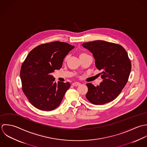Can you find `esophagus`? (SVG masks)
<instances>
[{
  "instance_id": "34e87169",
  "label": "esophagus",
  "mask_w": 147,
  "mask_h": 147,
  "mask_svg": "<svg viewBox=\"0 0 147 147\" xmlns=\"http://www.w3.org/2000/svg\"><path fill=\"white\" fill-rule=\"evenodd\" d=\"M80 84H80V82H73V83L72 84L73 86H79Z\"/></svg>"
}]
</instances>
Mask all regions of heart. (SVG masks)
<instances>
[{
    "mask_svg": "<svg viewBox=\"0 0 147 147\" xmlns=\"http://www.w3.org/2000/svg\"><path fill=\"white\" fill-rule=\"evenodd\" d=\"M84 54H85V53H81V54L80 55V56H81V55H84Z\"/></svg>",
    "mask_w": 147,
    "mask_h": 147,
    "instance_id": "1",
    "label": "heart"
}]
</instances>
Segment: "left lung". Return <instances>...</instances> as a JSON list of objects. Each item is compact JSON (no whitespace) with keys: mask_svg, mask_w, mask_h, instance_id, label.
<instances>
[{"mask_svg":"<svg viewBox=\"0 0 147 147\" xmlns=\"http://www.w3.org/2000/svg\"><path fill=\"white\" fill-rule=\"evenodd\" d=\"M82 46L92 54L96 67L102 70V82L98 86L86 84V98L96 105L113 101L125 86L131 70L126 51L120 45L103 40L85 42Z\"/></svg>","mask_w":147,"mask_h":147,"instance_id":"obj_1","label":"left lung"}]
</instances>
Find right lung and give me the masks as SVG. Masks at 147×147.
<instances>
[{
  "instance_id": "add662e5",
  "label": "right lung",
  "mask_w": 147,
  "mask_h": 147,
  "mask_svg": "<svg viewBox=\"0 0 147 147\" xmlns=\"http://www.w3.org/2000/svg\"><path fill=\"white\" fill-rule=\"evenodd\" d=\"M74 46L55 41L41 44L32 49L23 63L20 78L23 91L36 108L51 111L60 105L69 82H55L52 74L61 68L63 59Z\"/></svg>"
}]
</instances>
